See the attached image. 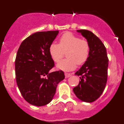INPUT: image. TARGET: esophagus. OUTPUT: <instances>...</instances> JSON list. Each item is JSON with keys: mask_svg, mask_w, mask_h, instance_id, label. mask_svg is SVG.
Returning <instances> with one entry per match:
<instances>
[{"mask_svg": "<svg viewBox=\"0 0 124 124\" xmlns=\"http://www.w3.org/2000/svg\"><path fill=\"white\" fill-rule=\"evenodd\" d=\"M65 77L67 78H69L70 76H71V73H65Z\"/></svg>", "mask_w": 124, "mask_h": 124, "instance_id": "esophagus-1", "label": "esophagus"}]
</instances>
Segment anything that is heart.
<instances>
[{"instance_id":"obj_1","label":"heart","mask_w":124,"mask_h":124,"mask_svg":"<svg viewBox=\"0 0 124 124\" xmlns=\"http://www.w3.org/2000/svg\"><path fill=\"white\" fill-rule=\"evenodd\" d=\"M66 52L67 58L58 64V68L64 70H73L78 65L84 64L90 54V45L87 40L81 38L72 33H66L60 37L59 44L52 43L49 47L51 58L58 63Z\"/></svg>"}]
</instances>
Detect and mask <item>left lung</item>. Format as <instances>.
I'll return each mask as SVG.
<instances>
[{
	"label": "left lung",
	"mask_w": 124,
	"mask_h": 124,
	"mask_svg": "<svg viewBox=\"0 0 124 124\" xmlns=\"http://www.w3.org/2000/svg\"><path fill=\"white\" fill-rule=\"evenodd\" d=\"M90 45L87 61L75 73L80 76L78 85L73 88L78 98L86 102L97 100L102 94L107 80L109 59L106 48L101 40L87 30H78Z\"/></svg>",
	"instance_id": "obj_1"
}]
</instances>
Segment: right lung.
<instances>
[{
	"mask_svg": "<svg viewBox=\"0 0 124 124\" xmlns=\"http://www.w3.org/2000/svg\"><path fill=\"white\" fill-rule=\"evenodd\" d=\"M58 30L40 31L22 41L15 58V78L20 93L29 104H48L55 94L57 85L64 79L62 70L51 72L54 61L49 53L50 45Z\"/></svg>",
	"mask_w": 124,
	"mask_h": 124,
	"instance_id": "1",
	"label": "right lung"
}]
</instances>
